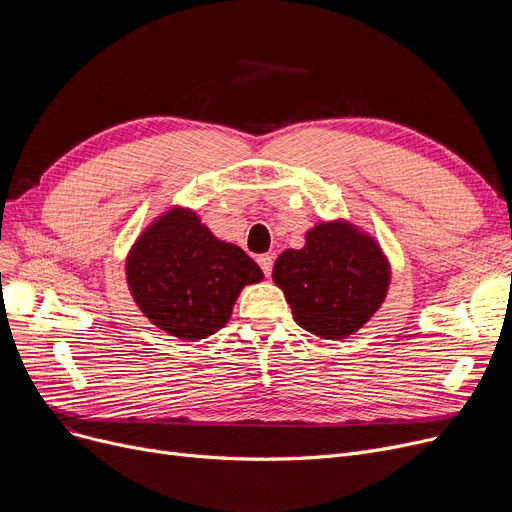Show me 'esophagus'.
Listing matches in <instances>:
<instances>
[{"label": "esophagus", "instance_id": "esophagus-1", "mask_svg": "<svg viewBox=\"0 0 512 512\" xmlns=\"http://www.w3.org/2000/svg\"><path fill=\"white\" fill-rule=\"evenodd\" d=\"M259 265H261V270H263V274L270 278V274H272V267H274V257L272 255H261L259 259Z\"/></svg>", "mask_w": 512, "mask_h": 512}]
</instances>
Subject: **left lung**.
<instances>
[{
  "mask_svg": "<svg viewBox=\"0 0 512 512\" xmlns=\"http://www.w3.org/2000/svg\"><path fill=\"white\" fill-rule=\"evenodd\" d=\"M390 276L380 242L346 220L315 224L305 247L286 249L272 272L294 321L326 340L361 330L382 307Z\"/></svg>",
  "mask_w": 512,
  "mask_h": 512,
  "instance_id": "1",
  "label": "left lung"
}]
</instances>
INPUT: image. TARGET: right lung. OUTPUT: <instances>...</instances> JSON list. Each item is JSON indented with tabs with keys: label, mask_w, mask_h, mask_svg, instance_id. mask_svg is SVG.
<instances>
[{
	"label": "right lung",
	"mask_w": 512,
	"mask_h": 512,
	"mask_svg": "<svg viewBox=\"0 0 512 512\" xmlns=\"http://www.w3.org/2000/svg\"><path fill=\"white\" fill-rule=\"evenodd\" d=\"M261 280V267L245 251L213 236L186 207L161 213L126 257L134 303L153 326L186 342L222 330L240 290Z\"/></svg>",
	"instance_id": "add662e5"
}]
</instances>
